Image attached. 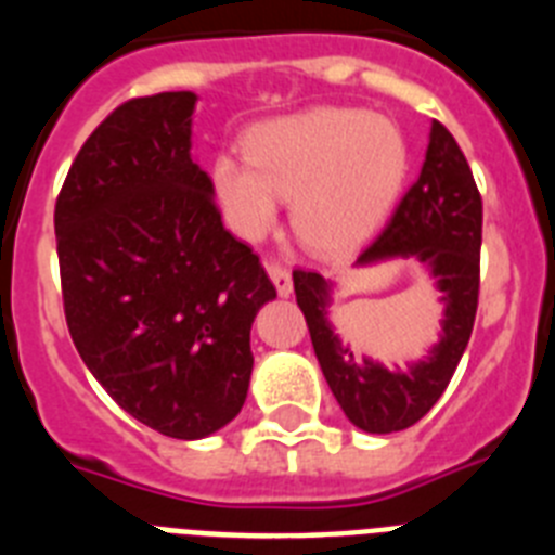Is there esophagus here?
<instances>
[{"mask_svg": "<svg viewBox=\"0 0 555 555\" xmlns=\"http://www.w3.org/2000/svg\"><path fill=\"white\" fill-rule=\"evenodd\" d=\"M267 272H269V278H272L278 294H281V297H288V294H292V288H294L292 286V272H288L286 267H281V263H269Z\"/></svg>", "mask_w": 555, "mask_h": 555, "instance_id": "34e87169", "label": "esophagus"}]
</instances>
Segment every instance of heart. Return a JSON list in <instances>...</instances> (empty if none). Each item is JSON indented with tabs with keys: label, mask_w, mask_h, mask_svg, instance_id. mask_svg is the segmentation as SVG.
<instances>
[{
	"label": "heart",
	"mask_w": 555,
	"mask_h": 555,
	"mask_svg": "<svg viewBox=\"0 0 555 555\" xmlns=\"http://www.w3.org/2000/svg\"><path fill=\"white\" fill-rule=\"evenodd\" d=\"M409 144L395 121L361 107H311L263 121L247 135V158L219 155L210 189L233 230L249 242L292 199V228L311 253L341 255L375 233L395 208Z\"/></svg>",
	"instance_id": "heart-1"
}]
</instances>
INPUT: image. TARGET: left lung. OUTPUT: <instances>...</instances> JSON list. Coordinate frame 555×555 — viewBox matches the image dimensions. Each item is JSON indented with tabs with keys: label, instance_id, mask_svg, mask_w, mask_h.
I'll return each instance as SVG.
<instances>
[{
	"label": "left lung",
	"instance_id": "1",
	"mask_svg": "<svg viewBox=\"0 0 555 555\" xmlns=\"http://www.w3.org/2000/svg\"><path fill=\"white\" fill-rule=\"evenodd\" d=\"M480 224L483 205L467 158L448 127L434 121L420 178L405 191L384 233L356 261L366 267L386 258H414L442 292V338L405 370H386L372 358L358 361L327 322L331 281L320 272L294 269V294L322 375L356 428L366 434L411 428L448 389L478 311Z\"/></svg>",
	"mask_w": 555,
	"mask_h": 555
}]
</instances>
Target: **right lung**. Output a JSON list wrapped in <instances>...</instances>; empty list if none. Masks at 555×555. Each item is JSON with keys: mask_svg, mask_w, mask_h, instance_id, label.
I'll return each instance as SVG.
<instances>
[{"mask_svg": "<svg viewBox=\"0 0 555 555\" xmlns=\"http://www.w3.org/2000/svg\"><path fill=\"white\" fill-rule=\"evenodd\" d=\"M194 105L164 91L116 107L55 203L72 341L127 414L171 439H203L242 411L249 327L278 297L191 158Z\"/></svg>", "mask_w": 555, "mask_h": 555, "instance_id": "add662e5", "label": "right lung"}]
</instances>
